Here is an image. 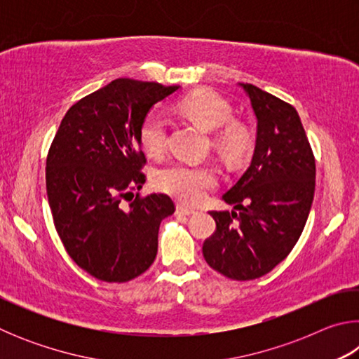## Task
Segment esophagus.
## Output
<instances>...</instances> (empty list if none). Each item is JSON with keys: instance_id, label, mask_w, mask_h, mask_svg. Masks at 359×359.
Here are the masks:
<instances>
[{"instance_id": "34e87169", "label": "esophagus", "mask_w": 359, "mask_h": 359, "mask_svg": "<svg viewBox=\"0 0 359 359\" xmlns=\"http://www.w3.org/2000/svg\"><path fill=\"white\" fill-rule=\"evenodd\" d=\"M194 212H196V210L190 209V208H185V205H182V204L177 205V214H182V215H193Z\"/></svg>"}]
</instances>
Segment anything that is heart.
I'll use <instances>...</instances> for the list:
<instances>
[{
	"label": "heart",
	"instance_id": "1",
	"mask_svg": "<svg viewBox=\"0 0 359 359\" xmlns=\"http://www.w3.org/2000/svg\"><path fill=\"white\" fill-rule=\"evenodd\" d=\"M177 109L204 128L218 130L214 139L217 147L224 155L238 158L244 154L247 149V133L242 126L231 121L233 109L214 90H194L179 101ZM139 142L150 156H158L166 150L168 120L165 115L158 111L145 115L139 126ZM215 184L217 174L214 169L191 163H174L155 174L158 190L184 204H198Z\"/></svg>",
	"mask_w": 359,
	"mask_h": 359
}]
</instances>
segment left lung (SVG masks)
Returning a JSON list of instances; mask_svg holds the SVG:
<instances>
[{
  "instance_id": "obj_1",
  "label": "left lung",
  "mask_w": 359,
  "mask_h": 359,
  "mask_svg": "<svg viewBox=\"0 0 359 359\" xmlns=\"http://www.w3.org/2000/svg\"><path fill=\"white\" fill-rule=\"evenodd\" d=\"M257 115L250 168L210 215L215 233L204 241L208 264L233 280L263 277L288 257L306 226L315 193V156L296 109L252 83H241Z\"/></svg>"
}]
</instances>
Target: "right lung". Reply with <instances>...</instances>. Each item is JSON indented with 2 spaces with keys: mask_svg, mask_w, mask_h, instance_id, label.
I'll return each instance as SVG.
<instances>
[{
  "mask_svg": "<svg viewBox=\"0 0 359 359\" xmlns=\"http://www.w3.org/2000/svg\"><path fill=\"white\" fill-rule=\"evenodd\" d=\"M179 85L115 79L77 101L60 123L46 163L53 224L74 263L102 282L123 283L155 261L158 229L174 214L168 194L141 190L145 155L139 126Z\"/></svg>",
  "mask_w": 359,
  "mask_h": 359,
  "instance_id": "obj_1",
  "label": "right lung"
}]
</instances>
